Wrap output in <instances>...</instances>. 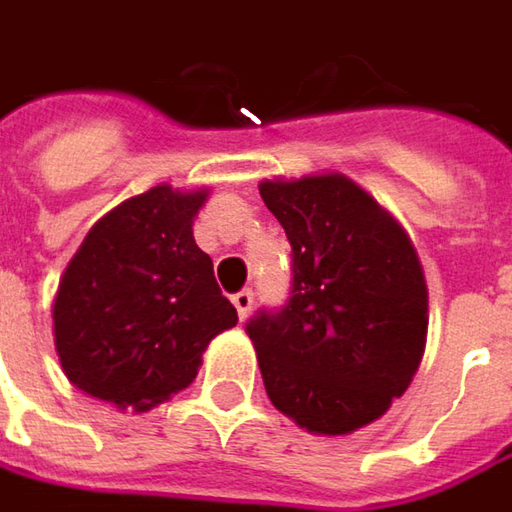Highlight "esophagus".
<instances>
[{
    "instance_id": "1",
    "label": "esophagus",
    "mask_w": 512,
    "mask_h": 512,
    "mask_svg": "<svg viewBox=\"0 0 512 512\" xmlns=\"http://www.w3.org/2000/svg\"><path fill=\"white\" fill-rule=\"evenodd\" d=\"M232 303H235V309H238L240 320H246L249 311H252V303H255V294L249 289H243L238 291V294H232Z\"/></svg>"
}]
</instances>
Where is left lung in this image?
Masks as SVG:
<instances>
[{"label":"left lung","instance_id":"8db88e82","mask_svg":"<svg viewBox=\"0 0 512 512\" xmlns=\"http://www.w3.org/2000/svg\"><path fill=\"white\" fill-rule=\"evenodd\" d=\"M291 243V297L246 323L266 394L300 428L343 436L402 397L425 354L428 286L405 229L340 172L263 181Z\"/></svg>","mask_w":512,"mask_h":512}]
</instances>
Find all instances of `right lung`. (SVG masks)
Returning <instances> with one entry per match:
<instances>
[{"label":"right lung","instance_id":"obj_1","mask_svg":"<svg viewBox=\"0 0 512 512\" xmlns=\"http://www.w3.org/2000/svg\"><path fill=\"white\" fill-rule=\"evenodd\" d=\"M209 189L161 184L87 232L53 303L67 379L115 408L150 411L198 377L206 345L238 323L192 221Z\"/></svg>","mask_w":512,"mask_h":512}]
</instances>
